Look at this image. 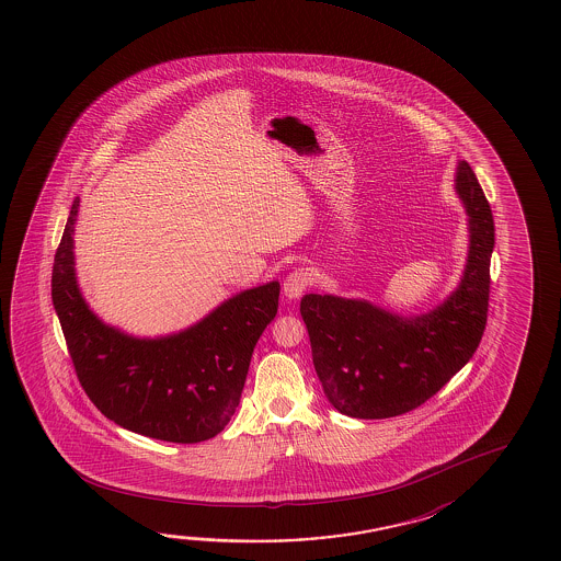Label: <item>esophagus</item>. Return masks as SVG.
<instances>
[{
    "label": "esophagus",
    "mask_w": 561,
    "mask_h": 561,
    "mask_svg": "<svg viewBox=\"0 0 561 561\" xmlns=\"http://www.w3.org/2000/svg\"><path fill=\"white\" fill-rule=\"evenodd\" d=\"M312 274L307 267H297L289 276L285 277L284 295L287 299H297L301 297L305 289L311 285Z\"/></svg>",
    "instance_id": "1"
}]
</instances>
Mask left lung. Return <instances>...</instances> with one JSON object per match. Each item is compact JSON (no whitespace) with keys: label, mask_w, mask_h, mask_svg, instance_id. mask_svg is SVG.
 <instances>
[{"label":"left lung","mask_w":561,"mask_h":561,"mask_svg":"<svg viewBox=\"0 0 561 561\" xmlns=\"http://www.w3.org/2000/svg\"><path fill=\"white\" fill-rule=\"evenodd\" d=\"M456 193L468 213V257L440 305L403 317L366 299L305 295L312 364L329 403L354 419L409 413L468 364L485 331L495 222L471 165L458 160Z\"/></svg>","instance_id":"left-lung-1"}]
</instances>
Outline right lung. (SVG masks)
I'll list each match as a JSON object with an SVG mask.
<instances>
[{
	"mask_svg": "<svg viewBox=\"0 0 561 561\" xmlns=\"http://www.w3.org/2000/svg\"><path fill=\"white\" fill-rule=\"evenodd\" d=\"M76 197L56 250L53 305L83 391L110 421L157 440L195 444L229 424L279 282L232 295L185 331L138 339L85 304L75 267Z\"/></svg>",
	"mask_w": 561,
	"mask_h": 561,
	"instance_id": "1",
	"label": "right lung"
}]
</instances>
